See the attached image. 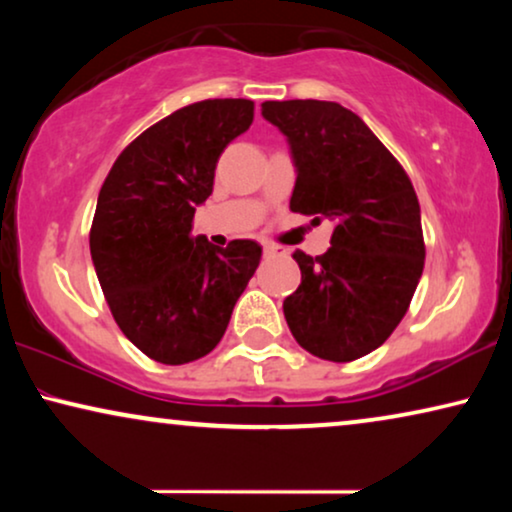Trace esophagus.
Segmentation results:
<instances>
[{"instance_id":"esophagus-1","label":"esophagus","mask_w":512,"mask_h":512,"mask_svg":"<svg viewBox=\"0 0 512 512\" xmlns=\"http://www.w3.org/2000/svg\"><path fill=\"white\" fill-rule=\"evenodd\" d=\"M263 254L268 256V258H272V256H284V254H286V249H284V247H279V244H265V247H263Z\"/></svg>"}]
</instances>
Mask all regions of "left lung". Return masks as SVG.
Returning a JSON list of instances; mask_svg holds the SVG:
<instances>
[{"mask_svg": "<svg viewBox=\"0 0 512 512\" xmlns=\"http://www.w3.org/2000/svg\"><path fill=\"white\" fill-rule=\"evenodd\" d=\"M289 139L291 212L335 223L331 249L296 251L300 286L284 300L293 338L319 359L347 363L394 333L424 270L422 214L403 165L338 102H263Z\"/></svg>", "mask_w": 512, "mask_h": 512, "instance_id": "left-lung-1", "label": "left lung"}]
</instances>
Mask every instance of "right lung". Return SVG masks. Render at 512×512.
<instances>
[{"label": "right lung", "instance_id": "add662e5", "mask_svg": "<svg viewBox=\"0 0 512 512\" xmlns=\"http://www.w3.org/2000/svg\"><path fill=\"white\" fill-rule=\"evenodd\" d=\"M251 121V100L188 104L125 146L100 188L90 226L97 279L125 338L165 366L219 345L261 263L254 240L214 247L191 233L219 156Z\"/></svg>", "mask_w": 512, "mask_h": 512}]
</instances>
